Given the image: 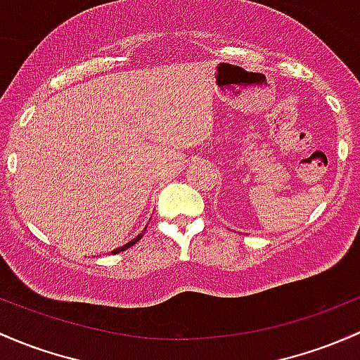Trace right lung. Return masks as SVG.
Returning a JSON list of instances; mask_svg holds the SVG:
<instances>
[{
  "label": "right lung",
  "instance_id": "right-lung-1",
  "mask_svg": "<svg viewBox=\"0 0 360 360\" xmlns=\"http://www.w3.org/2000/svg\"><path fill=\"white\" fill-rule=\"evenodd\" d=\"M145 231H146V228H145ZM145 231H143V233L141 234H138V236H136L134 238V240H131L129 241V243H127V245H124V247H120V248H117V250H113V255H115V253H119V252H124V250H127V248H131L132 247V245H136V243H138V241L139 240H141V238H143V234H145Z\"/></svg>",
  "mask_w": 360,
  "mask_h": 360
}]
</instances>
